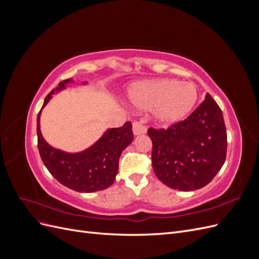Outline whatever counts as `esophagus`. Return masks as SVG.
Segmentation results:
<instances>
[{
	"mask_svg": "<svg viewBox=\"0 0 259 259\" xmlns=\"http://www.w3.org/2000/svg\"><path fill=\"white\" fill-rule=\"evenodd\" d=\"M146 131H147V128L142 121H135L134 123H133V133H134V135L145 134Z\"/></svg>",
	"mask_w": 259,
	"mask_h": 259,
	"instance_id": "esophagus-1",
	"label": "esophagus"
}]
</instances>
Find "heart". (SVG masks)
I'll return each mask as SVG.
<instances>
[{
    "mask_svg": "<svg viewBox=\"0 0 259 259\" xmlns=\"http://www.w3.org/2000/svg\"><path fill=\"white\" fill-rule=\"evenodd\" d=\"M130 99L135 107L151 110L161 123L180 121L189 113L198 100L197 88L191 83L161 79L139 82L130 90Z\"/></svg>",
    "mask_w": 259,
    "mask_h": 259,
    "instance_id": "1",
    "label": "heart"
}]
</instances>
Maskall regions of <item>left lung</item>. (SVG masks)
<instances>
[{
    "instance_id": "8db88e82",
    "label": "left lung",
    "mask_w": 259,
    "mask_h": 259,
    "mask_svg": "<svg viewBox=\"0 0 259 259\" xmlns=\"http://www.w3.org/2000/svg\"><path fill=\"white\" fill-rule=\"evenodd\" d=\"M155 176L173 189L192 191L210 183L224 165L227 132L221 108L207 93L184 121L148 130Z\"/></svg>"
}]
</instances>
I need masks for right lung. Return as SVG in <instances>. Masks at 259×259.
<instances>
[{"label":"right lung","instance_id":"right-lung-1","mask_svg":"<svg viewBox=\"0 0 259 259\" xmlns=\"http://www.w3.org/2000/svg\"><path fill=\"white\" fill-rule=\"evenodd\" d=\"M68 79L60 82L44 99L43 107L55 92L66 89ZM42 107V108H43ZM40 115L37 113V148L41 159L50 173L58 182L77 192H95L107 189L115 180L122 151L132 142L134 135L132 123L108 130L98 142L79 153H67L55 149L45 142L40 131Z\"/></svg>","mask_w":259,"mask_h":259}]
</instances>
